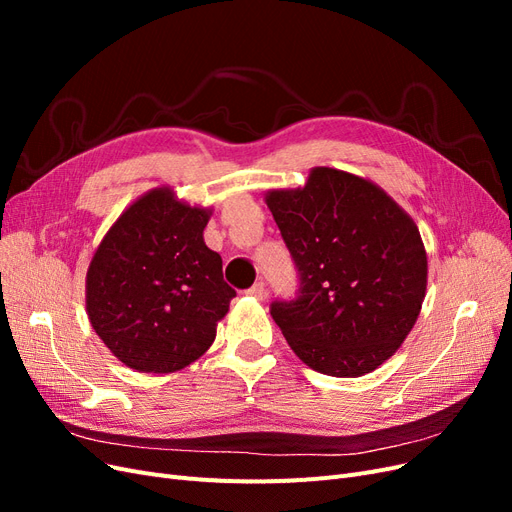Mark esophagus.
<instances>
[{"mask_svg": "<svg viewBox=\"0 0 512 512\" xmlns=\"http://www.w3.org/2000/svg\"><path fill=\"white\" fill-rule=\"evenodd\" d=\"M245 294H250V297H254V299H265V294H267V290H265V284L262 282H256L250 290H247Z\"/></svg>", "mask_w": 512, "mask_h": 512, "instance_id": "1", "label": "esophagus"}]
</instances>
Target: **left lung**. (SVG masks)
<instances>
[{
	"instance_id": "8db88e82",
	"label": "left lung",
	"mask_w": 512,
	"mask_h": 512,
	"mask_svg": "<svg viewBox=\"0 0 512 512\" xmlns=\"http://www.w3.org/2000/svg\"><path fill=\"white\" fill-rule=\"evenodd\" d=\"M301 275L273 303L288 346L320 374L359 378L404 344L427 292V252L410 215L365 177L329 166L265 194Z\"/></svg>"
}]
</instances>
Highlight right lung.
Wrapping results in <instances>:
<instances>
[{
	"label": "right lung",
	"instance_id": "add662e5",
	"mask_svg": "<svg viewBox=\"0 0 512 512\" xmlns=\"http://www.w3.org/2000/svg\"><path fill=\"white\" fill-rule=\"evenodd\" d=\"M211 213L160 185L121 211L91 256L87 316L126 367L173 374L213 344L237 292L203 237Z\"/></svg>",
	"mask_w": 512,
	"mask_h": 512
}]
</instances>
